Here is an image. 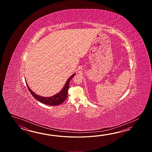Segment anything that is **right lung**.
Wrapping results in <instances>:
<instances>
[{
	"label": "right lung",
	"mask_w": 152,
	"mask_h": 152,
	"mask_svg": "<svg viewBox=\"0 0 152 152\" xmlns=\"http://www.w3.org/2000/svg\"><path fill=\"white\" fill-rule=\"evenodd\" d=\"M75 75V74H73L71 77L68 79V80L65 84V86L58 94H56L52 97L47 98V97L39 96L38 95L36 94L35 93H34L32 91L30 90L28 84H26V85H27V87H28V88L30 91V92L31 93L32 96L34 97L36 100L41 102L42 103L47 104V105H51V106H54V105L56 106V105H58L62 103L66 99V98L67 97V94H68V88L69 87V81L71 80L72 78Z\"/></svg>",
	"instance_id": "1"
}]
</instances>
